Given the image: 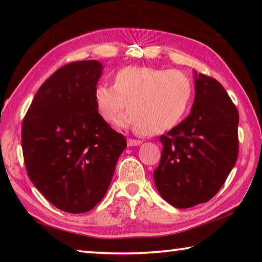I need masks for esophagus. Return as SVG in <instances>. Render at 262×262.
Returning <instances> with one entry per match:
<instances>
[{"label": "esophagus", "instance_id": "34e87169", "mask_svg": "<svg viewBox=\"0 0 262 262\" xmlns=\"http://www.w3.org/2000/svg\"><path fill=\"white\" fill-rule=\"evenodd\" d=\"M127 143L129 147H135V145H139L142 143L141 140H134V139H128L127 140Z\"/></svg>", "mask_w": 262, "mask_h": 262}]
</instances>
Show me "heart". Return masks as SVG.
<instances>
[{"instance_id": "1", "label": "heart", "mask_w": 262, "mask_h": 262, "mask_svg": "<svg viewBox=\"0 0 262 262\" xmlns=\"http://www.w3.org/2000/svg\"><path fill=\"white\" fill-rule=\"evenodd\" d=\"M193 92L192 81L180 70L128 66L113 74L112 85L103 83L95 88L94 103L105 122H115L126 106L128 112L119 126L156 135L183 120Z\"/></svg>"}]
</instances>
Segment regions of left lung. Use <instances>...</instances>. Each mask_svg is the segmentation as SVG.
I'll list each match as a JSON object with an SVG mask.
<instances>
[{"label":"left lung","instance_id":"left-lung-1","mask_svg":"<svg viewBox=\"0 0 262 262\" xmlns=\"http://www.w3.org/2000/svg\"><path fill=\"white\" fill-rule=\"evenodd\" d=\"M194 75L192 111L161 136V162L154 171L162 198L181 209L214 198L238 157L237 107L219 81Z\"/></svg>","mask_w":262,"mask_h":262}]
</instances>
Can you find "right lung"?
I'll return each instance as SVG.
<instances>
[{"label": "right lung", "mask_w": 262, "mask_h": 262, "mask_svg": "<svg viewBox=\"0 0 262 262\" xmlns=\"http://www.w3.org/2000/svg\"><path fill=\"white\" fill-rule=\"evenodd\" d=\"M101 70L96 60L57 69L39 88L21 125L30 180L53 206L72 214L101 201L127 147L125 136L96 111L94 91Z\"/></svg>", "instance_id": "1"}]
</instances>
